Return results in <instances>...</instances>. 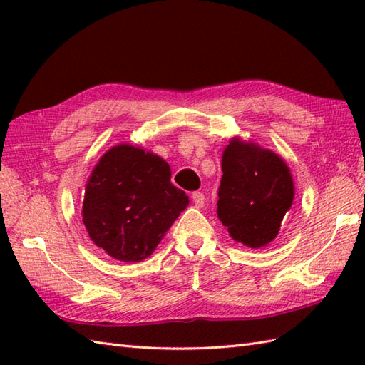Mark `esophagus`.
I'll use <instances>...</instances> for the list:
<instances>
[{"label":"esophagus","mask_w":365,"mask_h":365,"mask_svg":"<svg viewBox=\"0 0 365 365\" xmlns=\"http://www.w3.org/2000/svg\"><path fill=\"white\" fill-rule=\"evenodd\" d=\"M191 199H192V202H195L196 207H202L204 202H205V197H204V195H202V192H200V191H195V192H192Z\"/></svg>","instance_id":"34e87169"}]
</instances>
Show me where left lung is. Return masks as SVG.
Here are the masks:
<instances>
[{
    "label": "left lung",
    "instance_id": "1",
    "mask_svg": "<svg viewBox=\"0 0 365 365\" xmlns=\"http://www.w3.org/2000/svg\"><path fill=\"white\" fill-rule=\"evenodd\" d=\"M218 218L229 235L252 250L276 238L294 185L287 163L255 143L232 139L222 152Z\"/></svg>",
    "mask_w": 365,
    "mask_h": 365
}]
</instances>
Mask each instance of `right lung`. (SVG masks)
<instances>
[{
  "instance_id": "right-lung-1",
  "label": "right lung",
  "mask_w": 365,
  "mask_h": 365,
  "mask_svg": "<svg viewBox=\"0 0 365 365\" xmlns=\"http://www.w3.org/2000/svg\"><path fill=\"white\" fill-rule=\"evenodd\" d=\"M190 200L170 183L158 155L119 144L98 160L86 185L83 222L92 242L120 262L155 251Z\"/></svg>"
}]
</instances>
